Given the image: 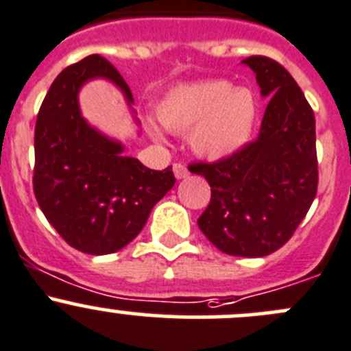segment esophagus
I'll return each mask as SVG.
<instances>
[{"label": "esophagus", "mask_w": 351, "mask_h": 351, "mask_svg": "<svg viewBox=\"0 0 351 351\" xmlns=\"http://www.w3.org/2000/svg\"><path fill=\"white\" fill-rule=\"evenodd\" d=\"M173 173H175V176L178 180H183L189 176V169H186L182 162H175V165H173Z\"/></svg>", "instance_id": "34e87169"}]
</instances>
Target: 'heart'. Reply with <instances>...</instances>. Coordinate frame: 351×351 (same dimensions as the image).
<instances>
[{
	"label": "heart",
	"instance_id": "heart-1",
	"mask_svg": "<svg viewBox=\"0 0 351 351\" xmlns=\"http://www.w3.org/2000/svg\"><path fill=\"white\" fill-rule=\"evenodd\" d=\"M158 118L171 132H186L199 158L221 161L240 152L254 134L257 104L247 89L226 80L176 85L161 99Z\"/></svg>",
	"mask_w": 351,
	"mask_h": 351
}]
</instances>
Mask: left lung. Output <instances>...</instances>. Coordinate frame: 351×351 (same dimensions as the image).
I'll list each match as a JSON object with an SVG mask.
<instances>
[{
	"instance_id": "obj_1",
	"label": "left lung",
	"mask_w": 351,
	"mask_h": 351,
	"mask_svg": "<svg viewBox=\"0 0 351 351\" xmlns=\"http://www.w3.org/2000/svg\"><path fill=\"white\" fill-rule=\"evenodd\" d=\"M269 104L257 141L228 159L189 169L210 185L199 228L228 255L264 257L283 247L317 193L315 118L290 73L266 56L241 61Z\"/></svg>"
}]
</instances>
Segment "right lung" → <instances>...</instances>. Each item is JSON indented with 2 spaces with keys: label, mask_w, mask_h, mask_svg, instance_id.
<instances>
[{
  "label": "right lung",
  "mask_w": 351,
  "mask_h": 351,
  "mask_svg": "<svg viewBox=\"0 0 351 351\" xmlns=\"http://www.w3.org/2000/svg\"><path fill=\"white\" fill-rule=\"evenodd\" d=\"M94 78L117 85L135 113L130 87L99 54L64 68L37 114L34 193L46 219L68 245L84 254L106 255L141 233L152 207L176 180L171 166L162 171L145 168L123 154L121 142L101 134L82 117L78 93Z\"/></svg>",
  "instance_id": "obj_1"
}]
</instances>
